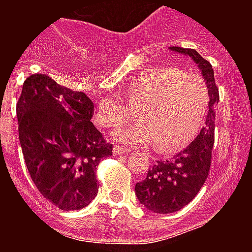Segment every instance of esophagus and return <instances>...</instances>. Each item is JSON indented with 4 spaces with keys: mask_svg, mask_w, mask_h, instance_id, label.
I'll return each instance as SVG.
<instances>
[{
    "mask_svg": "<svg viewBox=\"0 0 252 252\" xmlns=\"http://www.w3.org/2000/svg\"><path fill=\"white\" fill-rule=\"evenodd\" d=\"M124 153H128V149L126 148H123V146H119V145H115L114 146V154H124Z\"/></svg>",
    "mask_w": 252,
    "mask_h": 252,
    "instance_id": "1",
    "label": "esophagus"
}]
</instances>
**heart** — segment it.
I'll return each mask as SVG.
<instances>
[{
	"mask_svg": "<svg viewBox=\"0 0 252 252\" xmlns=\"http://www.w3.org/2000/svg\"><path fill=\"white\" fill-rule=\"evenodd\" d=\"M124 103L100 99L94 110L95 124L118 129L132 119V110L140 124L119 130L115 138L129 145L153 142L157 152L167 154L195 138L207 115L208 90L199 76L157 66L144 70L126 86Z\"/></svg>",
	"mask_w": 252,
	"mask_h": 252,
	"instance_id": "obj_1",
	"label": "heart"
}]
</instances>
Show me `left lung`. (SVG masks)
<instances>
[{
  "label": "left lung",
  "mask_w": 252,
  "mask_h": 252,
  "mask_svg": "<svg viewBox=\"0 0 252 252\" xmlns=\"http://www.w3.org/2000/svg\"><path fill=\"white\" fill-rule=\"evenodd\" d=\"M170 49L187 55L197 64L208 89L209 112L199 136L170 161L156 162L145 179L134 187L138 201L149 211L162 215L180 211L195 199L205 183L215 144V106L220 100L211 63L195 49L182 47H170Z\"/></svg>",
  "instance_id": "left-lung-1"
}]
</instances>
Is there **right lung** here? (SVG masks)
Listing matches in <instances>:
<instances>
[{"label":"right lung","mask_w":252,"mask_h":252,"mask_svg":"<svg viewBox=\"0 0 252 252\" xmlns=\"http://www.w3.org/2000/svg\"><path fill=\"white\" fill-rule=\"evenodd\" d=\"M94 104L85 93L32 74L17 103L22 153L33 184L63 211L87 207L98 193L96 166L112 144L90 122Z\"/></svg>","instance_id":"1"}]
</instances>
